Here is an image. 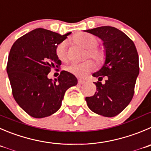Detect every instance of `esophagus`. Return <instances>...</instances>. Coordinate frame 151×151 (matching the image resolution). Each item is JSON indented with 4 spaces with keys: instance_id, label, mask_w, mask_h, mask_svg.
<instances>
[{
    "instance_id": "1",
    "label": "esophagus",
    "mask_w": 151,
    "mask_h": 151,
    "mask_svg": "<svg viewBox=\"0 0 151 151\" xmlns=\"http://www.w3.org/2000/svg\"><path fill=\"white\" fill-rule=\"evenodd\" d=\"M78 84H80V85H82V84H85L86 81H84V80H82V79H78Z\"/></svg>"
}]
</instances>
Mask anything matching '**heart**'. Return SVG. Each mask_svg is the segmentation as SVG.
<instances>
[{
    "mask_svg": "<svg viewBox=\"0 0 151 151\" xmlns=\"http://www.w3.org/2000/svg\"><path fill=\"white\" fill-rule=\"evenodd\" d=\"M73 41L78 45L87 49V57L92 58L97 62H99L103 58V52L96 47L98 44V39L89 33L80 32L73 37ZM55 54L58 59L65 61L67 59V41H64L58 44L55 48ZM94 64L90 60L82 63H71L66 67V70L76 76L82 77L91 71Z\"/></svg>",
    "mask_w": 151,
    "mask_h": 151,
    "instance_id": "heart-1",
    "label": "heart"
}]
</instances>
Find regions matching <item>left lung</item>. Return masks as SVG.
Masks as SVG:
<instances>
[{"label": "left lung", "instance_id": "obj_1", "mask_svg": "<svg viewBox=\"0 0 151 151\" xmlns=\"http://www.w3.org/2000/svg\"><path fill=\"white\" fill-rule=\"evenodd\" d=\"M103 41L105 59L99 70L93 74L98 78L94 96L86 97L89 108L105 117L119 114L131 101L139 73V55L136 46L127 35L113 27H99L84 30ZM106 83L100 81L103 77Z\"/></svg>", "mask_w": 151, "mask_h": 151}]
</instances>
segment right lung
Here are the masks:
<instances>
[{
    "mask_svg": "<svg viewBox=\"0 0 151 151\" xmlns=\"http://www.w3.org/2000/svg\"><path fill=\"white\" fill-rule=\"evenodd\" d=\"M70 34L35 29L18 38L10 50L6 72L12 95L32 117H47L58 111L67 89L78 83L76 77L65 70L55 81L47 77L51 69L61 64L55 48Z\"/></svg>",
    "mask_w": 151,
    "mask_h": 151,
    "instance_id": "add662e5",
    "label": "right lung"
}]
</instances>
